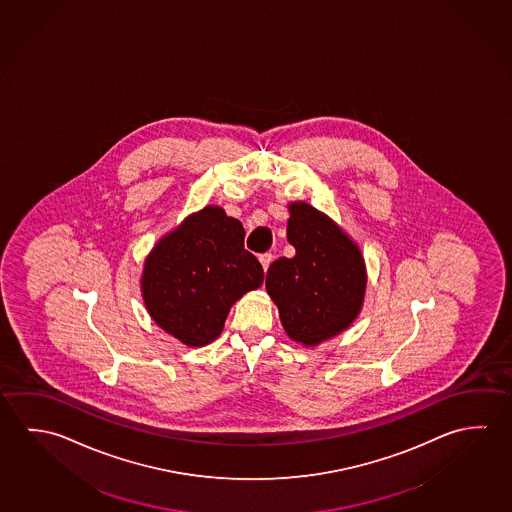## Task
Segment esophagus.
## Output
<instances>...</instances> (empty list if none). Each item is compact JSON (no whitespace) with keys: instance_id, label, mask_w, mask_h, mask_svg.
Listing matches in <instances>:
<instances>
[{"instance_id":"34e87169","label":"esophagus","mask_w":512,"mask_h":512,"mask_svg":"<svg viewBox=\"0 0 512 512\" xmlns=\"http://www.w3.org/2000/svg\"><path fill=\"white\" fill-rule=\"evenodd\" d=\"M259 260L260 264H262V269L268 271L269 264L273 262V255H271V253H264V255H260Z\"/></svg>"}]
</instances>
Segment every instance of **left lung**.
I'll return each instance as SVG.
<instances>
[{
    "instance_id": "obj_1",
    "label": "left lung",
    "mask_w": 512,
    "mask_h": 512,
    "mask_svg": "<svg viewBox=\"0 0 512 512\" xmlns=\"http://www.w3.org/2000/svg\"><path fill=\"white\" fill-rule=\"evenodd\" d=\"M287 210V241L296 255L269 266L266 291L287 336L302 347H316L358 318L367 266L358 244L331 217L305 201L289 203Z\"/></svg>"
}]
</instances>
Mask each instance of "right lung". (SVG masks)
<instances>
[{
  "instance_id": "obj_1",
  "label": "right lung",
  "mask_w": 512,
  "mask_h": 512,
  "mask_svg": "<svg viewBox=\"0 0 512 512\" xmlns=\"http://www.w3.org/2000/svg\"><path fill=\"white\" fill-rule=\"evenodd\" d=\"M262 280L259 260L244 250L243 223L208 205L154 244L140 289L158 327L187 347H205L223 332L232 305Z\"/></svg>"
}]
</instances>
